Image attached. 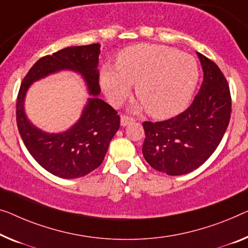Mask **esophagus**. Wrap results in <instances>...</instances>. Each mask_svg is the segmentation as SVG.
Masks as SVG:
<instances>
[{
    "label": "esophagus",
    "mask_w": 248,
    "mask_h": 248,
    "mask_svg": "<svg viewBox=\"0 0 248 248\" xmlns=\"http://www.w3.org/2000/svg\"><path fill=\"white\" fill-rule=\"evenodd\" d=\"M134 121H135L134 118L128 117V116H123V117H121V119H120V124H121V125H123V127H125V125H128L129 124L134 123Z\"/></svg>",
    "instance_id": "esophagus-1"
}]
</instances>
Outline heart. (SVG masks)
I'll use <instances>...</instances> for the list:
<instances>
[{
    "mask_svg": "<svg viewBox=\"0 0 248 248\" xmlns=\"http://www.w3.org/2000/svg\"><path fill=\"white\" fill-rule=\"evenodd\" d=\"M199 77L189 54L157 44H137L119 52L116 68L103 65L100 84L111 105H120L136 84V94L148 113L166 119L182 112L189 103Z\"/></svg>",
    "mask_w": 248,
    "mask_h": 248,
    "instance_id": "heart-1",
    "label": "heart"
}]
</instances>
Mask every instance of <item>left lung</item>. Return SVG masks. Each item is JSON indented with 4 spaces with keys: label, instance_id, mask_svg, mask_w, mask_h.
Returning a JSON list of instances; mask_svg holds the SVG:
<instances>
[{
    "label": "left lung",
    "instance_id": "obj_1",
    "mask_svg": "<svg viewBox=\"0 0 248 248\" xmlns=\"http://www.w3.org/2000/svg\"><path fill=\"white\" fill-rule=\"evenodd\" d=\"M204 81L189 108L171 119L142 124V154L158 171L180 176L197 169L212 156L230 124V87L215 62L197 52Z\"/></svg>",
    "mask_w": 248,
    "mask_h": 248
}]
</instances>
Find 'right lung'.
<instances>
[{
    "label": "right lung",
    "mask_w": 248,
    "mask_h": 248,
    "mask_svg": "<svg viewBox=\"0 0 248 248\" xmlns=\"http://www.w3.org/2000/svg\"><path fill=\"white\" fill-rule=\"evenodd\" d=\"M100 44L70 46L35 62L20 87L16 101V124L25 147L36 162L60 178L88 175L102 164L109 143L120 127V117L98 95ZM69 69L79 73L86 82L88 98L79 120L63 133L50 134L35 127L25 114L24 101L35 80Z\"/></svg>",
    "instance_id": "add662e5"
}]
</instances>
